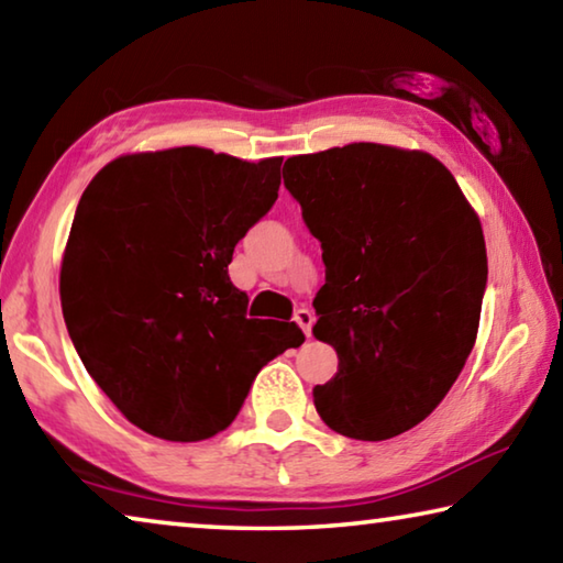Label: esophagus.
<instances>
[{
    "mask_svg": "<svg viewBox=\"0 0 563 563\" xmlns=\"http://www.w3.org/2000/svg\"><path fill=\"white\" fill-rule=\"evenodd\" d=\"M295 322H298V325L302 328L305 338H310V335H312V322H316V318H312V312H310V310L300 308L298 312H295Z\"/></svg>",
    "mask_w": 563,
    "mask_h": 563,
    "instance_id": "esophagus-1",
    "label": "esophagus"
}]
</instances>
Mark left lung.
Here are the masks:
<instances>
[{"instance_id": "1", "label": "left lung", "mask_w": 563, "mask_h": 563, "mask_svg": "<svg viewBox=\"0 0 563 563\" xmlns=\"http://www.w3.org/2000/svg\"><path fill=\"white\" fill-rule=\"evenodd\" d=\"M283 178L325 263L312 335L340 362L312 389L318 415L365 442L412 430L474 347L489 273L479 218L422 151L347 144L288 158Z\"/></svg>"}]
</instances>
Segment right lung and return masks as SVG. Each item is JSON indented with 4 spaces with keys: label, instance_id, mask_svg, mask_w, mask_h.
I'll return each mask as SVG.
<instances>
[{
    "label": "right lung",
    "instance_id": "right-lung-1",
    "mask_svg": "<svg viewBox=\"0 0 563 563\" xmlns=\"http://www.w3.org/2000/svg\"><path fill=\"white\" fill-rule=\"evenodd\" d=\"M280 164L198 146L131 154L76 206L59 278L66 330L93 383L148 434L225 430L261 367L305 340L295 322L247 318L228 278L238 241L278 198Z\"/></svg>",
    "mask_w": 563,
    "mask_h": 563
}]
</instances>
